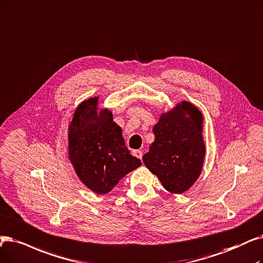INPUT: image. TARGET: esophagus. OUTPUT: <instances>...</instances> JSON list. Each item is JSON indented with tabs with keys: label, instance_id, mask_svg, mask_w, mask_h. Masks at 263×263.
<instances>
[{
	"label": "esophagus",
	"instance_id": "obj_1",
	"mask_svg": "<svg viewBox=\"0 0 263 263\" xmlns=\"http://www.w3.org/2000/svg\"><path fill=\"white\" fill-rule=\"evenodd\" d=\"M133 156H135L136 158H139V159L142 160V158H143V152H142V151H134V152H133Z\"/></svg>",
	"mask_w": 263,
	"mask_h": 263
}]
</instances>
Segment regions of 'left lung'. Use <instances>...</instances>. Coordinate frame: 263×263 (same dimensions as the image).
<instances>
[{
    "mask_svg": "<svg viewBox=\"0 0 263 263\" xmlns=\"http://www.w3.org/2000/svg\"><path fill=\"white\" fill-rule=\"evenodd\" d=\"M202 132V112L187 101L162 114L155 124V141L143 162L167 191L185 192L200 176L205 156Z\"/></svg>",
    "mask_w": 263,
    "mask_h": 263,
    "instance_id": "obj_1",
    "label": "left lung"
}]
</instances>
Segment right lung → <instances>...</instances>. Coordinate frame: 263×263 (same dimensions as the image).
<instances>
[{
    "label": "right lung",
    "instance_id": "add662e5",
    "mask_svg": "<svg viewBox=\"0 0 263 263\" xmlns=\"http://www.w3.org/2000/svg\"><path fill=\"white\" fill-rule=\"evenodd\" d=\"M99 97L82 102L68 127V157L78 178L105 195L142 162L130 155L122 131L107 108L98 111Z\"/></svg>",
    "mask_w": 263,
    "mask_h": 263
}]
</instances>
